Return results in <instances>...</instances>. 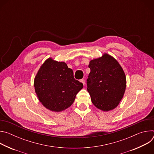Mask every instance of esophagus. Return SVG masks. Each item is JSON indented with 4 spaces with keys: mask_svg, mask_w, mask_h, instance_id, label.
Instances as JSON below:
<instances>
[{
    "mask_svg": "<svg viewBox=\"0 0 154 154\" xmlns=\"http://www.w3.org/2000/svg\"><path fill=\"white\" fill-rule=\"evenodd\" d=\"M80 82H82L83 85H85V79H81V80H80Z\"/></svg>",
    "mask_w": 154,
    "mask_h": 154,
    "instance_id": "34e87169",
    "label": "esophagus"
}]
</instances>
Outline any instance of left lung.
Instances as JSON below:
<instances>
[{
	"label": "left lung",
	"instance_id": "8db88e82",
	"mask_svg": "<svg viewBox=\"0 0 154 154\" xmlns=\"http://www.w3.org/2000/svg\"><path fill=\"white\" fill-rule=\"evenodd\" d=\"M91 69L86 80L87 90L97 108L109 111L116 108L123 97L126 88L125 73L116 59L106 54L91 60Z\"/></svg>",
	"mask_w": 154,
	"mask_h": 154
}]
</instances>
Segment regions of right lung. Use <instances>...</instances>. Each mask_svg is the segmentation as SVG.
Returning <instances> with one entry per match:
<instances>
[{"label":"right lung","instance_id":"right-lung-1","mask_svg":"<svg viewBox=\"0 0 154 154\" xmlns=\"http://www.w3.org/2000/svg\"><path fill=\"white\" fill-rule=\"evenodd\" d=\"M39 100L52 112H61L69 107L83 83L75 80L71 69L64 62L48 58L39 68L34 80Z\"/></svg>","mask_w":154,"mask_h":154}]
</instances>
